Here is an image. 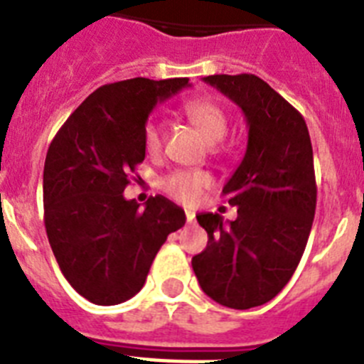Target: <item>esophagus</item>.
I'll return each instance as SVG.
<instances>
[{"label":"esophagus","instance_id":"34e87169","mask_svg":"<svg viewBox=\"0 0 364 364\" xmlns=\"http://www.w3.org/2000/svg\"><path fill=\"white\" fill-rule=\"evenodd\" d=\"M186 220H188V222H193V220H195V213H193V211H186Z\"/></svg>","mask_w":364,"mask_h":364}]
</instances>
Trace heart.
Wrapping results in <instances>:
<instances>
[{"label": "heart", "instance_id": "heart-1", "mask_svg": "<svg viewBox=\"0 0 364 364\" xmlns=\"http://www.w3.org/2000/svg\"><path fill=\"white\" fill-rule=\"evenodd\" d=\"M188 120L202 133L210 144L220 142L226 136L230 120L218 102L211 98H195L184 105ZM164 124L156 118L147 120L144 127V146L147 153H159L162 147ZM211 184L210 175L204 171H173L160 180V188L182 204H195L200 198L202 191Z\"/></svg>", "mask_w": 364, "mask_h": 364}]
</instances>
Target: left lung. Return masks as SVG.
Instances as JSON below:
<instances>
[{
  "mask_svg": "<svg viewBox=\"0 0 364 364\" xmlns=\"http://www.w3.org/2000/svg\"><path fill=\"white\" fill-rule=\"evenodd\" d=\"M242 109L247 147L222 193L237 218L198 213L208 246L191 266L208 297L235 310L260 306L288 284L317 202L314 151L301 112L255 74L205 76Z\"/></svg>",
  "mask_w": 364,
  "mask_h": 364,
  "instance_id": "left-lung-1",
  "label": "left lung"
}]
</instances>
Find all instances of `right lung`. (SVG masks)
<instances>
[{
	"instance_id": "1",
	"label": "right lung",
	"mask_w": 364,
	"mask_h": 364,
	"mask_svg": "<svg viewBox=\"0 0 364 364\" xmlns=\"http://www.w3.org/2000/svg\"><path fill=\"white\" fill-rule=\"evenodd\" d=\"M188 78L107 83L83 100L50 142L43 167L45 230L63 277L87 301L112 306L142 290L167 235L186 213L162 195L144 210L125 200L146 159L144 127L154 105Z\"/></svg>"
}]
</instances>
